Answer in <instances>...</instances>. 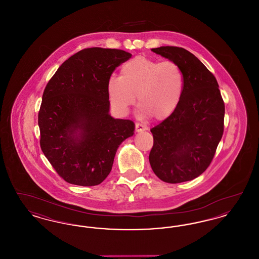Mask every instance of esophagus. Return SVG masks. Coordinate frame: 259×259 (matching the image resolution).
<instances>
[{"label":"esophagus","instance_id":"esophagus-1","mask_svg":"<svg viewBox=\"0 0 259 259\" xmlns=\"http://www.w3.org/2000/svg\"><path fill=\"white\" fill-rule=\"evenodd\" d=\"M135 130L136 132H138V133H139V132H144V131L148 130V127L145 126V125H143V124L136 123Z\"/></svg>","mask_w":259,"mask_h":259}]
</instances>
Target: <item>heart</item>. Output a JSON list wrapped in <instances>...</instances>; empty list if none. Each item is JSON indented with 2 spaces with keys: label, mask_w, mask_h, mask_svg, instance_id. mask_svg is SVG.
Wrapping results in <instances>:
<instances>
[{
  "label": "heart",
  "mask_w": 259,
  "mask_h": 259,
  "mask_svg": "<svg viewBox=\"0 0 259 259\" xmlns=\"http://www.w3.org/2000/svg\"><path fill=\"white\" fill-rule=\"evenodd\" d=\"M184 85V73L176 62L136 56L124 63L119 77L108 80L107 92L111 107L118 113H126L137 96L143 116L164 120L177 109Z\"/></svg>",
  "instance_id": "obj_1"
}]
</instances>
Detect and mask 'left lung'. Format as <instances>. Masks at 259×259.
Listing matches in <instances>:
<instances>
[{"mask_svg":"<svg viewBox=\"0 0 259 259\" xmlns=\"http://www.w3.org/2000/svg\"><path fill=\"white\" fill-rule=\"evenodd\" d=\"M151 50L181 67L185 85L177 109L150 130L148 159L161 181L185 183L205 172L214 156L223 135L224 102L217 78L192 53L178 47Z\"/></svg>","mask_w":259,"mask_h":259,"instance_id":"8db88e82","label":"left lung"}]
</instances>
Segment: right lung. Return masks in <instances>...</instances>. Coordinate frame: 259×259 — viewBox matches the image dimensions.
Masks as SVG:
<instances>
[{
  "mask_svg": "<svg viewBox=\"0 0 259 259\" xmlns=\"http://www.w3.org/2000/svg\"><path fill=\"white\" fill-rule=\"evenodd\" d=\"M131 56L121 50L84 49L64 62L45 88L39 145L69 184L100 185L111 172L119 145L134 134L132 120L110 115L107 92L113 71Z\"/></svg>",
  "mask_w": 259,
  "mask_h": 259,
  "instance_id": "right-lung-1",
  "label": "right lung"
}]
</instances>
